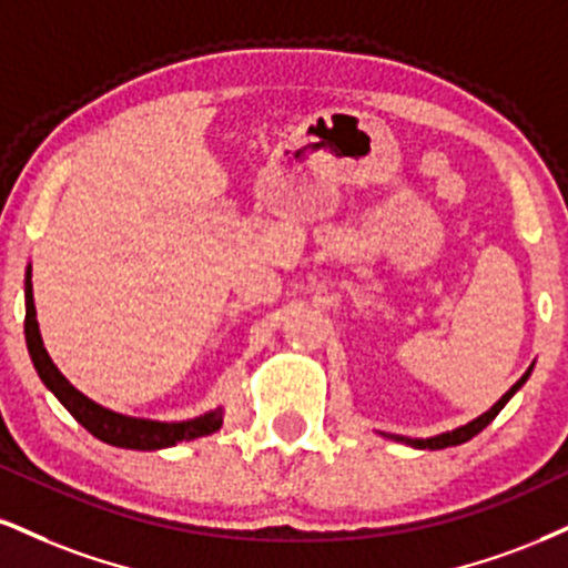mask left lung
I'll list each match as a JSON object with an SVG mask.
<instances>
[{"label": "left lung", "instance_id": "1", "mask_svg": "<svg viewBox=\"0 0 568 568\" xmlns=\"http://www.w3.org/2000/svg\"><path fill=\"white\" fill-rule=\"evenodd\" d=\"M531 367H535V365H531ZM531 367L521 375V378L516 381L514 386L508 388V392H505V394L500 396V399L495 402V405H491V407L487 409V413L479 415V418H474L470 423H466V426L455 428V432H444V434L428 436V439H409V436H399V434H384V436H388V439H394V442L409 444V447H415V449H444V447H457V444H463V442L474 439L476 434H481L484 428H487L489 423L497 418V413H500V409H503L505 405H508L510 396H514V394L518 392V388H521V386L526 384V378H529V375H531Z\"/></svg>", "mask_w": 568, "mask_h": 568}]
</instances>
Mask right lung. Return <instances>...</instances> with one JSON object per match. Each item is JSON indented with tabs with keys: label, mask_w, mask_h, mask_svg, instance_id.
Wrapping results in <instances>:
<instances>
[{
	"label": "right lung",
	"mask_w": 568,
	"mask_h": 568,
	"mask_svg": "<svg viewBox=\"0 0 568 568\" xmlns=\"http://www.w3.org/2000/svg\"><path fill=\"white\" fill-rule=\"evenodd\" d=\"M26 344H29V354L33 367H37L42 384L58 396L60 405L77 418L89 434L98 436L100 442L113 444V447L124 449H166L180 442L197 439V436H209L222 428L224 409L216 407L211 413L197 415L190 420H150V418H132V415L113 413V409L98 405L79 392L58 365L50 359L44 349L42 333H39L37 323V306H33V285H31V264L26 270Z\"/></svg>",
	"instance_id": "right-lung-1"
}]
</instances>
